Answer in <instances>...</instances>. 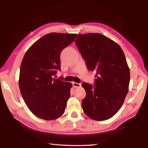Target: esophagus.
Instances as JSON below:
<instances>
[{
	"instance_id": "obj_1",
	"label": "esophagus",
	"mask_w": 148,
	"mask_h": 148,
	"mask_svg": "<svg viewBox=\"0 0 148 148\" xmlns=\"http://www.w3.org/2000/svg\"><path fill=\"white\" fill-rule=\"evenodd\" d=\"M72 86H73L74 88H78V87H81V84L80 83H75V82H72Z\"/></svg>"
}]
</instances>
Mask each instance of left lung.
<instances>
[{"instance_id":"left-lung-1","label":"left lung","mask_w":148,"mask_h":148,"mask_svg":"<svg viewBox=\"0 0 148 148\" xmlns=\"http://www.w3.org/2000/svg\"><path fill=\"white\" fill-rule=\"evenodd\" d=\"M75 42L87 69L97 72L94 85L83 83L84 112L94 120L111 118L121 108L128 92L130 70L121 47L102 34H79Z\"/></svg>"}]
</instances>
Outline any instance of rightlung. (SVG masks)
Here are the masks:
<instances>
[{
  "label": "right lung",
  "mask_w": 148,
  "mask_h": 148,
  "mask_svg": "<svg viewBox=\"0 0 148 148\" xmlns=\"http://www.w3.org/2000/svg\"><path fill=\"white\" fill-rule=\"evenodd\" d=\"M77 34L49 33L27 50L22 60L19 87L26 105L34 115L53 120L64 113L72 84L53 78L60 70V54Z\"/></svg>",
  "instance_id": "right-lung-1"
}]
</instances>
